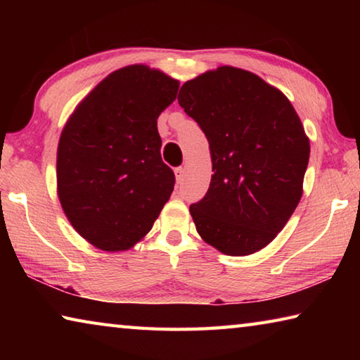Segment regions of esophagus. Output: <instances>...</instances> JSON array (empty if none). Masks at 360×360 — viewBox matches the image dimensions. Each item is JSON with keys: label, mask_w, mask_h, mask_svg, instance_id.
Instances as JSON below:
<instances>
[{"label": "esophagus", "mask_w": 360, "mask_h": 360, "mask_svg": "<svg viewBox=\"0 0 360 360\" xmlns=\"http://www.w3.org/2000/svg\"><path fill=\"white\" fill-rule=\"evenodd\" d=\"M174 176H176V181H178V184H181L182 181H184V176H186V169L182 168V167H179V168H176L174 169Z\"/></svg>", "instance_id": "1"}]
</instances>
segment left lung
I'll return each instance as SVG.
<instances>
[{
    "label": "left lung",
    "mask_w": 360,
    "mask_h": 360,
    "mask_svg": "<svg viewBox=\"0 0 360 360\" xmlns=\"http://www.w3.org/2000/svg\"><path fill=\"white\" fill-rule=\"evenodd\" d=\"M178 101L208 138L214 172L188 210L198 235L235 257L260 251L302 198L309 139L300 117L281 90L235 66L187 81Z\"/></svg>",
    "instance_id": "1"
}]
</instances>
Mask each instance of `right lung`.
<instances>
[{"instance_id":"right-lung-1","label":"right lung","mask_w":360,"mask_h":360,"mask_svg":"<svg viewBox=\"0 0 360 360\" xmlns=\"http://www.w3.org/2000/svg\"><path fill=\"white\" fill-rule=\"evenodd\" d=\"M179 81L148 65L106 76L66 120L57 149V193L82 238L127 251L149 233L172 197L174 173L160 155L157 119Z\"/></svg>"}]
</instances>
